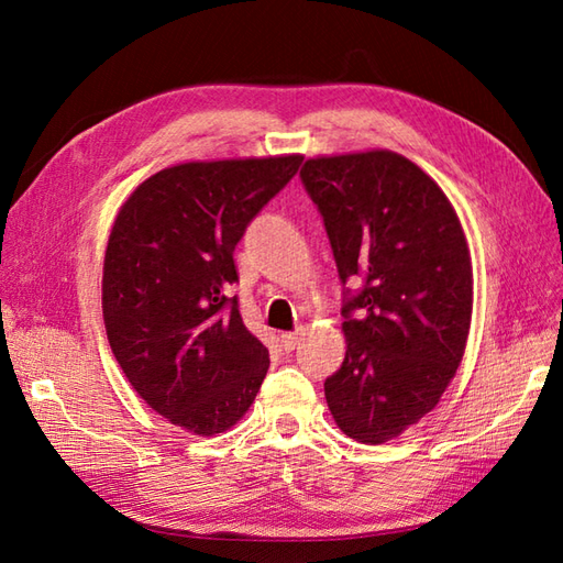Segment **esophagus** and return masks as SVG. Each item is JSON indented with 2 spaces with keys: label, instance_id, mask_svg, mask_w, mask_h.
I'll return each mask as SVG.
<instances>
[{
  "label": "esophagus",
  "instance_id": "obj_1",
  "mask_svg": "<svg viewBox=\"0 0 563 563\" xmlns=\"http://www.w3.org/2000/svg\"><path fill=\"white\" fill-rule=\"evenodd\" d=\"M300 343V333H280V345L285 351H292Z\"/></svg>",
  "mask_w": 563,
  "mask_h": 563
}]
</instances>
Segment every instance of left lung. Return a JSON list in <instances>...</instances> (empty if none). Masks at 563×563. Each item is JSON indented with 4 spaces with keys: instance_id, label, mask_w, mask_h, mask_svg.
Here are the masks:
<instances>
[{
    "instance_id": "obj_1",
    "label": "left lung",
    "mask_w": 563,
    "mask_h": 563,
    "mask_svg": "<svg viewBox=\"0 0 563 563\" xmlns=\"http://www.w3.org/2000/svg\"><path fill=\"white\" fill-rule=\"evenodd\" d=\"M345 290V361L327 377L333 421L379 445L435 409L462 363L474 278L462 222L421 166L389 150L307 159Z\"/></svg>"
}]
</instances>
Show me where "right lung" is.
Wrapping results in <instances>:
<instances>
[{"instance_id": "1", "label": "right lung", "mask_w": 563, "mask_h": 563, "mask_svg": "<svg viewBox=\"0 0 563 563\" xmlns=\"http://www.w3.org/2000/svg\"><path fill=\"white\" fill-rule=\"evenodd\" d=\"M300 164L280 154L166 166L118 210L101 285L111 351L150 409L188 433L230 430L268 373V349L230 297L234 246Z\"/></svg>"}]
</instances>
